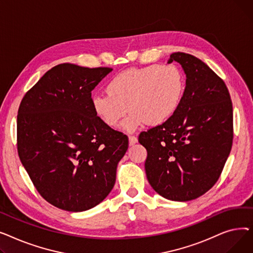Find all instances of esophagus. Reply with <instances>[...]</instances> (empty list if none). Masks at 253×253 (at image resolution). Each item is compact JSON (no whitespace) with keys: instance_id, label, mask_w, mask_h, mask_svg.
<instances>
[{"instance_id":"esophagus-1","label":"esophagus","mask_w":253,"mask_h":253,"mask_svg":"<svg viewBox=\"0 0 253 253\" xmlns=\"http://www.w3.org/2000/svg\"><path fill=\"white\" fill-rule=\"evenodd\" d=\"M138 141V139H137V137L136 136H129V145H133V144H135L136 142Z\"/></svg>"}]
</instances>
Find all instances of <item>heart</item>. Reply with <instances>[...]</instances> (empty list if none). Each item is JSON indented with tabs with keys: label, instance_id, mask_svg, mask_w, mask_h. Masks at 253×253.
Instances as JSON below:
<instances>
[{
	"label": "heart",
	"instance_id": "obj_1",
	"mask_svg": "<svg viewBox=\"0 0 253 253\" xmlns=\"http://www.w3.org/2000/svg\"><path fill=\"white\" fill-rule=\"evenodd\" d=\"M184 87L183 75L173 64L131 68L114 76L106 84L108 94L93 95L91 104L96 117L110 128L130 112L121 129L134 132L145 123L162 125L173 117Z\"/></svg>",
	"mask_w": 253,
	"mask_h": 253
}]
</instances>
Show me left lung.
Returning <instances> with one entry per match:
<instances>
[{"label": "left lung", "instance_id": "obj_1", "mask_svg": "<svg viewBox=\"0 0 253 253\" xmlns=\"http://www.w3.org/2000/svg\"><path fill=\"white\" fill-rule=\"evenodd\" d=\"M187 77L177 112L162 125L141 132L147 149L145 174L152 188L185 202L209 191L223 169L233 143V105L222 80L199 58L172 53Z\"/></svg>", "mask_w": 253, "mask_h": 253}]
</instances>
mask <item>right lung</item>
I'll list each match as a JSON object with an SVG mask.
<instances>
[{
    "mask_svg": "<svg viewBox=\"0 0 253 253\" xmlns=\"http://www.w3.org/2000/svg\"><path fill=\"white\" fill-rule=\"evenodd\" d=\"M112 71L61 63L21 100L20 161L40 195L62 210L81 212L102 202L128 149V137L104 125L91 104V91Z\"/></svg>",
    "mask_w": 253,
    "mask_h": 253,
    "instance_id": "add662e5",
    "label": "right lung"
}]
</instances>
